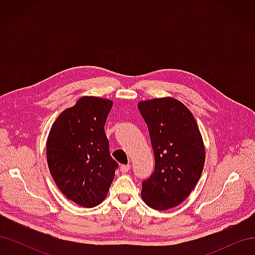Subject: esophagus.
I'll return each instance as SVG.
<instances>
[{
    "instance_id": "esophagus-1",
    "label": "esophagus",
    "mask_w": 255,
    "mask_h": 255,
    "mask_svg": "<svg viewBox=\"0 0 255 255\" xmlns=\"http://www.w3.org/2000/svg\"><path fill=\"white\" fill-rule=\"evenodd\" d=\"M129 169H130V165L129 164H128V165H121L120 166V171L122 173H127L129 170Z\"/></svg>"
}]
</instances>
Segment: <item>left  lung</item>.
Listing matches in <instances>:
<instances>
[{"instance_id": "1", "label": "left lung", "mask_w": 255, "mask_h": 255, "mask_svg": "<svg viewBox=\"0 0 255 255\" xmlns=\"http://www.w3.org/2000/svg\"><path fill=\"white\" fill-rule=\"evenodd\" d=\"M155 158L154 171L142 182L141 198L157 211L181 204L202 174L205 149L191 112L171 97L140 101Z\"/></svg>"}]
</instances>
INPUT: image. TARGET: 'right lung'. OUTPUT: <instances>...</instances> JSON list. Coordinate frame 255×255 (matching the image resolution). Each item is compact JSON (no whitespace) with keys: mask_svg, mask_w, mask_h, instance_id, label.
<instances>
[{"mask_svg":"<svg viewBox=\"0 0 255 255\" xmlns=\"http://www.w3.org/2000/svg\"><path fill=\"white\" fill-rule=\"evenodd\" d=\"M113 101L82 97L53 123L47 141V160L57 187L84 207L106 198L117 169L110 154L104 126Z\"/></svg>","mask_w":255,"mask_h":255,"instance_id":"obj_1","label":"right lung"}]
</instances>
